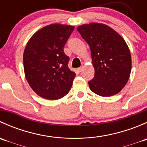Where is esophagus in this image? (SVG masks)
<instances>
[{"instance_id": "34e87169", "label": "esophagus", "mask_w": 147, "mask_h": 147, "mask_svg": "<svg viewBox=\"0 0 147 147\" xmlns=\"http://www.w3.org/2000/svg\"><path fill=\"white\" fill-rule=\"evenodd\" d=\"M82 69H83V67H80L78 68V72H82Z\"/></svg>"}]
</instances>
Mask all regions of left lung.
<instances>
[{"label":"left lung","mask_w":147,"mask_h":147,"mask_svg":"<svg viewBox=\"0 0 147 147\" xmlns=\"http://www.w3.org/2000/svg\"><path fill=\"white\" fill-rule=\"evenodd\" d=\"M90 46L94 77L89 81L91 91L102 97L119 93L131 69L130 50L117 32L105 24L91 23L77 28Z\"/></svg>","instance_id":"8db88e82"}]
</instances>
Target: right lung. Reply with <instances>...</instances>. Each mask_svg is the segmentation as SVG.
<instances>
[{
    "label": "right lung",
    "mask_w": 147,
    "mask_h": 147,
    "mask_svg": "<svg viewBox=\"0 0 147 147\" xmlns=\"http://www.w3.org/2000/svg\"><path fill=\"white\" fill-rule=\"evenodd\" d=\"M75 27L58 23L37 31L23 53V66L28 84L38 95L55 100L70 90L75 73L68 67L69 57L63 47Z\"/></svg>",
    "instance_id": "right-lung-1"
}]
</instances>
